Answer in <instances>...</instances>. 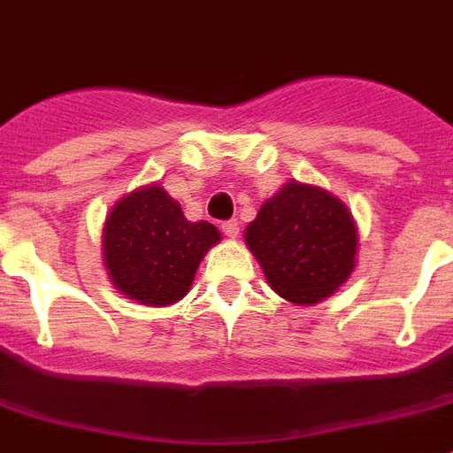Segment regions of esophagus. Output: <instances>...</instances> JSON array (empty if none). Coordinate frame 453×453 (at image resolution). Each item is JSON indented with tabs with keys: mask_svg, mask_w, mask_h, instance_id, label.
I'll return each instance as SVG.
<instances>
[{
	"mask_svg": "<svg viewBox=\"0 0 453 453\" xmlns=\"http://www.w3.org/2000/svg\"><path fill=\"white\" fill-rule=\"evenodd\" d=\"M222 231L226 238H238V234H241V224H238V219H226V222L222 224Z\"/></svg>",
	"mask_w": 453,
	"mask_h": 453,
	"instance_id": "obj_1",
	"label": "esophagus"
}]
</instances>
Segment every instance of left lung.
Instances as JSON below:
<instances>
[{
    "label": "left lung",
    "instance_id": "1",
    "mask_svg": "<svg viewBox=\"0 0 453 453\" xmlns=\"http://www.w3.org/2000/svg\"><path fill=\"white\" fill-rule=\"evenodd\" d=\"M247 247L274 293L314 304L353 273L357 231L337 196L314 185L288 183L265 201L245 231Z\"/></svg>",
    "mask_w": 453,
    "mask_h": 453
}]
</instances>
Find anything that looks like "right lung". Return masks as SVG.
<instances>
[{"instance_id":"right-lung-1","label":"right lung","mask_w":453,"mask_h":453,"mask_svg":"<svg viewBox=\"0 0 453 453\" xmlns=\"http://www.w3.org/2000/svg\"><path fill=\"white\" fill-rule=\"evenodd\" d=\"M219 241L211 222H189L160 188L121 199L105 224V265L114 286L137 303L162 307L189 291L203 254Z\"/></svg>"}]
</instances>
